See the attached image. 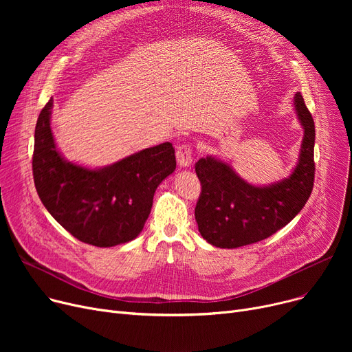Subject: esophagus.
Wrapping results in <instances>:
<instances>
[{
    "label": "esophagus",
    "instance_id": "esophagus-1",
    "mask_svg": "<svg viewBox=\"0 0 352 352\" xmlns=\"http://www.w3.org/2000/svg\"><path fill=\"white\" fill-rule=\"evenodd\" d=\"M177 161L179 166H190L192 164V148L190 144H181L177 146Z\"/></svg>",
    "mask_w": 352,
    "mask_h": 352
}]
</instances>
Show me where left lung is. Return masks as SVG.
<instances>
[{"mask_svg": "<svg viewBox=\"0 0 352 352\" xmlns=\"http://www.w3.org/2000/svg\"><path fill=\"white\" fill-rule=\"evenodd\" d=\"M294 105L304 126V140L298 164L288 178L268 187H255L217 158L195 162L201 182L195 219L202 238L211 245L238 248L263 241L304 208L316 175V125L300 92L294 97Z\"/></svg>", "mask_w": 352, "mask_h": 352, "instance_id": "8db88e82", "label": "left lung"}]
</instances>
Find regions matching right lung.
Instances as JSON below:
<instances>
[{"label": "right lung", "instance_id": "add662e5", "mask_svg": "<svg viewBox=\"0 0 352 352\" xmlns=\"http://www.w3.org/2000/svg\"><path fill=\"white\" fill-rule=\"evenodd\" d=\"M52 98L35 125L32 175L44 207L72 236L96 247L134 239L151 212L157 187L175 170L171 142L129 155L100 170L65 161L50 126Z\"/></svg>", "mask_w": 352, "mask_h": 352}]
</instances>
